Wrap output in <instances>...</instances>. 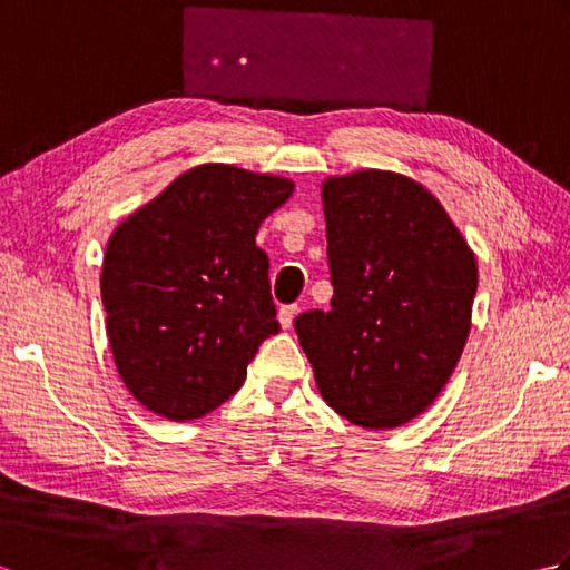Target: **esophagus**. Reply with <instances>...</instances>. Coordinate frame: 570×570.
Segmentation results:
<instances>
[{
    "mask_svg": "<svg viewBox=\"0 0 570 570\" xmlns=\"http://www.w3.org/2000/svg\"><path fill=\"white\" fill-rule=\"evenodd\" d=\"M296 313H298V306H296V304L278 308V323H282V328H292Z\"/></svg>",
    "mask_w": 570,
    "mask_h": 570,
    "instance_id": "34e87169",
    "label": "esophagus"
}]
</instances>
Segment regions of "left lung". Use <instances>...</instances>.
Here are the masks:
<instances>
[{"label": "left lung", "instance_id": "8db88e82", "mask_svg": "<svg viewBox=\"0 0 570 570\" xmlns=\"http://www.w3.org/2000/svg\"><path fill=\"white\" fill-rule=\"evenodd\" d=\"M331 311L294 321L321 396L362 429L426 411L470 333L478 264L416 180L357 171L323 184Z\"/></svg>", "mask_w": 570, "mask_h": 570}]
</instances>
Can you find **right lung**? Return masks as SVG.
<instances>
[{"label": "right lung", "instance_id": "add662e5", "mask_svg": "<svg viewBox=\"0 0 570 570\" xmlns=\"http://www.w3.org/2000/svg\"><path fill=\"white\" fill-rule=\"evenodd\" d=\"M294 184L225 164L180 174L107 242L102 304L119 377L171 421L200 419L278 333L262 220Z\"/></svg>", "mask_w": 570, "mask_h": 570}]
</instances>
